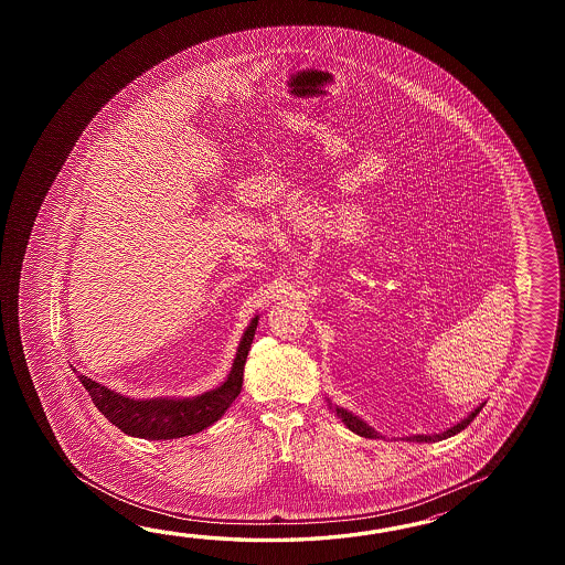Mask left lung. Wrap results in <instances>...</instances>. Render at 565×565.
I'll use <instances>...</instances> for the list:
<instances>
[{
  "label": "left lung",
  "mask_w": 565,
  "mask_h": 565,
  "mask_svg": "<svg viewBox=\"0 0 565 565\" xmlns=\"http://www.w3.org/2000/svg\"><path fill=\"white\" fill-rule=\"evenodd\" d=\"M484 404H480L479 408L475 409V412H470L469 416L465 418V420L458 422L455 424L452 428H448L446 433L443 434H434V436H412L408 440H414V443H436V440H445V438H450V436H455V434L460 433V430H465L467 426H469L470 422L475 420L477 416H479L480 409H482ZM337 416L341 418V420L345 422V426H348L351 433L360 434V436H365V438H380V434L375 433L373 428H370L365 422L360 420L358 416H353L351 412L343 408H335Z\"/></svg>",
  "instance_id": "1"
}]
</instances>
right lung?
<instances>
[{
	"mask_svg": "<svg viewBox=\"0 0 565 565\" xmlns=\"http://www.w3.org/2000/svg\"><path fill=\"white\" fill-rule=\"evenodd\" d=\"M258 324V317L242 335L241 348L232 365L228 380L224 384L205 392L198 397H183V399H132L108 390L105 385L96 384L90 377L81 375L78 380L88 392L98 412L113 422L120 433L145 438V440H171L190 434L202 433L207 426L220 420L230 404L238 397L244 377V363L253 345L254 331Z\"/></svg>",
	"mask_w": 565,
	"mask_h": 565,
	"instance_id": "add662e5",
	"label": "right lung"
}]
</instances>
